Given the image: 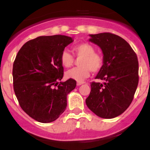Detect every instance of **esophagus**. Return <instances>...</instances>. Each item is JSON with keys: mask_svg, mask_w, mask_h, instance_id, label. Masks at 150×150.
I'll list each match as a JSON object with an SVG mask.
<instances>
[{"mask_svg": "<svg viewBox=\"0 0 150 150\" xmlns=\"http://www.w3.org/2000/svg\"><path fill=\"white\" fill-rule=\"evenodd\" d=\"M84 83H85V82H77V86H80V85H82V84H84Z\"/></svg>", "mask_w": 150, "mask_h": 150, "instance_id": "34e87169", "label": "esophagus"}]
</instances>
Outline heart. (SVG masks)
Masks as SVG:
<instances>
[{
	"label": "heart",
	"mask_w": 150,
	"mask_h": 150,
	"mask_svg": "<svg viewBox=\"0 0 150 150\" xmlns=\"http://www.w3.org/2000/svg\"><path fill=\"white\" fill-rule=\"evenodd\" d=\"M75 57L80 58L78 64L80 66L72 68L66 72L68 78L81 82L89 76L90 72L97 73L104 65V58L99 53L95 52V49L88 43H81L73 49ZM61 62L63 66L70 68L75 62L74 56L67 50L61 53Z\"/></svg>",
	"instance_id": "b5f03b06"
}]
</instances>
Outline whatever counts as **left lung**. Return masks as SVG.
<instances>
[{"mask_svg": "<svg viewBox=\"0 0 150 150\" xmlns=\"http://www.w3.org/2000/svg\"><path fill=\"white\" fill-rule=\"evenodd\" d=\"M89 41L97 44L104 54V65L92 82L86 104L93 113L103 118H113L129 107L139 82L137 55L125 39L104 32L90 34Z\"/></svg>", "mask_w": 150, "mask_h": 150, "instance_id": "1", "label": "left lung"}]
</instances>
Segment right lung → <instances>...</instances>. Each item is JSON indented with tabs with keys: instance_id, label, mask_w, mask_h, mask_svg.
<instances>
[{
	"instance_id": "1",
	"label": "right lung",
	"mask_w": 150,
	"mask_h": 150,
	"mask_svg": "<svg viewBox=\"0 0 150 150\" xmlns=\"http://www.w3.org/2000/svg\"><path fill=\"white\" fill-rule=\"evenodd\" d=\"M65 35L41 36L26 42L13 63V89L20 107L33 119L51 123L64 112L76 81L63 77L61 53L73 42Z\"/></svg>"
}]
</instances>
